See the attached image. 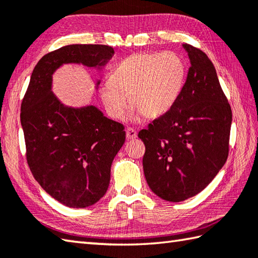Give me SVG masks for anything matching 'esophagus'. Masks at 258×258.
<instances>
[{
	"label": "esophagus",
	"instance_id": "esophagus-1",
	"mask_svg": "<svg viewBox=\"0 0 258 258\" xmlns=\"http://www.w3.org/2000/svg\"><path fill=\"white\" fill-rule=\"evenodd\" d=\"M126 138H127V140H134L138 138V133L133 127H128L126 130Z\"/></svg>",
	"mask_w": 258,
	"mask_h": 258
}]
</instances>
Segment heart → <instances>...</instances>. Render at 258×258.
Segmentation results:
<instances>
[{"instance_id":"obj_1","label":"heart","mask_w":258,"mask_h":258,"mask_svg":"<svg viewBox=\"0 0 258 258\" xmlns=\"http://www.w3.org/2000/svg\"><path fill=\"white\" fill-rule=\"evenodd\" d=\"M187 69L174 52L138 53L123 58L112 70L108 83L100 87L106 113L122 119L128 99L133 117L158 118L168 113L182 94Z\"/></svg>"}]
</instances>
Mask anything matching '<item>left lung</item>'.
<instances>
[{
  "mask_svg": "<svg viewBox=\"0 0 258 258\" xmlns=\"http://www.w3.org/2000/svg\"><path fill=\"white\" fill-rule=\"evenodd\" d=\"M190 68L173 108L153 120L139 138L145 144L143 168L153 193L168 202L195 196L225 164L232 109L206 54L183 44Z\"/></svg>",
  "mask_w": 258,
  "mask_h": 258,
  "instance_id": "8db88e82",
  "label": "left lung"
}]
</instances>
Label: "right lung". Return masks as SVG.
Segmentation results:
<instances>
[{
	"label": "right lung",
	"mask_w": 258,
	"mask_h": 258,
	"mask_svg": "<svg viewBox=\"0 0 258 258\" xmlns=\"http://www.w3.org/2000/svg\"><path fill=\"white\" fill-rule=\"evenodd\" d=\"M113 55V47L100 44H72L47 53L33 70L21 104L26 160L33 176L68 207L91 206L105 195L125 131L94 105H64L52 92L53 74L70 63L101 71ZM98 84L100 80L96 89Z\"/></svg>",
	"instance_id": "right-lung-1"
}]
</instances>
